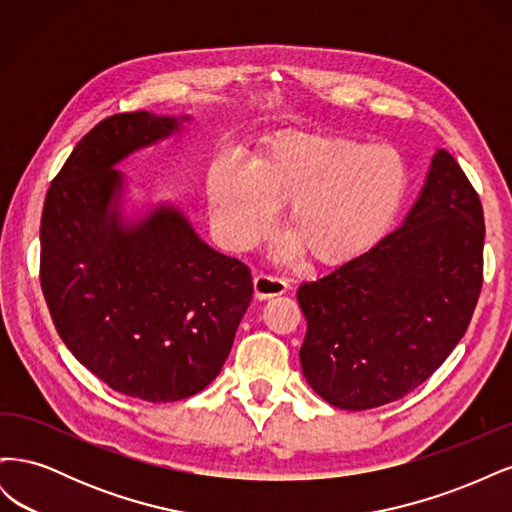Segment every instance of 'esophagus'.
<instances>
[{
    "instance_id": "obj_1",
    "label": "esophagus",
    "mask_w": 512,
    "mask_h": 512,
    "mask_svg": "<svg viewBox=\"0 0 512 512\" xmlns=\"http://www.w3.org/2000/svg\"><path fill=\"white\" fill-rule=\"evenodd\" d=\"M288 282L282 280V277H275V275H267V273H258L254 277V294L256 299L265 301L271 297H280L288 290Z\"/></svg>"
}]
</instances>
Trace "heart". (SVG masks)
Instances as JSON below:
<instances>
[{
  "label": "heart",
  "instance_id": "obj_1",
  "mask_svg": "<svg viewBox=\"0 0 512 512\" xmlns=\"http://www.w3.org/2000/svg\"><path fill=\"white\" fill-rule=\"evenodd\" d=\"M408 188L410 166L399 149L331 134L275 136L252 166L218 158L207 173L211 224L226 250H250L288 203L292 250L324 267L346 265L378 245Z\"/></svg>",
  "mask_w": 512,
  "mask_h": 512
}]
</instances>
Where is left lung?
<instances>
[{"label": "left lung", "instance_id": "1", "mask_svg": "<svg viewBox=\"0 0 512 512\" xmlns=\"http://www.w3.org/2000/svg\"><path fill=\"white\" fill-rule=\"evenodd\" d=\"M483 243L480 198L440 149L404 224L361 258L299 286L309 386L352 412L421 386L468 331L483 288Z\"/></svg>", "mask_w": 512, "mask_h": 512}]
</instances>
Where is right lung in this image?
I'll use <instances>...</instances> for the list:
<instances>
[{
	"label": "right lung",
	"instance_id": "right-lung-1",
	"mask_svg": "<svg viewBox=\"0 0 512 512\" xmlns=\"http://www.w3.org/2000/svg\"><path fill=\"white\" fill-rule=\"evenodd\" d=\"M177 130L145 111L102 119L53 179L40 224V286L59 337L113 391L153 404L220 374L254 294L250 269L200 241L175 207L132 226L119 218L115 164Z\"/></svg>",
	"mask_w": 512,
	"mask_h": 512
}]
</instances>
